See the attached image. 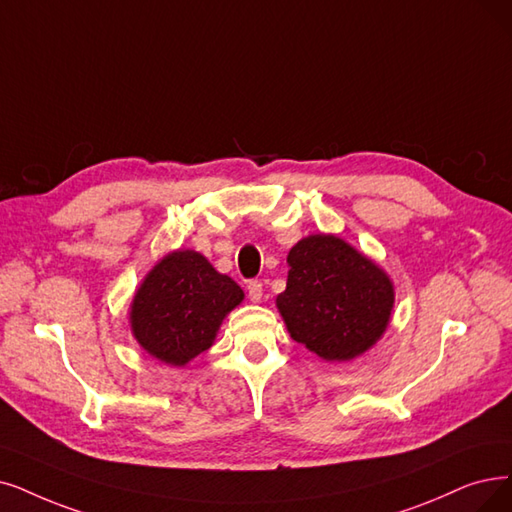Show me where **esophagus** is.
Returning <instances> with one entry per match:
<instances>
[{
  "instance_id": "esophagus-1",
  "label": "esophagus",
  "mask_w": 512,
  "mask_h": 512,
  "mask_svg": "<svg viewBox=\"0 0 512 512\" xmlns=\"http://www.w3.org/2000/svg\"><path fill=\"white\" fill-rule=\"evenodd\" d=\"M248 296L252 302H260L262 300V283L260 281H250L248 283Z\"/></svg>"
}]
</instances>
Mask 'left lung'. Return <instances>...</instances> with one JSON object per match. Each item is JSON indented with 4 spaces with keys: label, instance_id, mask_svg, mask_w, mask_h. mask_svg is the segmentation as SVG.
Wrapping results in <instances>:
<instances>
[{
    "label": "left lung",
    "instance_id": "obj_1",
    "mask_svg": "<svg viewBox=\"0 0 512 512\" xmlns=\"http://www.w3.org/2000/svg\"><path fill=\"white\" fill-rule=\"evenodd\" d=\"M275 300L290 336L330 363L353 361L384 336L395 306L388 273L338 235L302 237Z\"/></svg>",
    "mask_w": 512,
    "mask_h": 512
}]
</instances>
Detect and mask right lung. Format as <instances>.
I'll return each mask as SVG.
<instances>
[{
  "instance_id": "add662e5",
  "label": "right lung",
  "mask_w": 512,
  "mask_h": 512,
  "mask_svg": "<svg viewBox=\"0 0 512 512\" xmlns=\"http://www.w3.org/2000/svg\"><path fill=\"white\" fill-rule=\"evenodd\" d=\"M245 294L195 250H174L155 262L130 302V330L153 359L185 367L208 351L220 325Z\"/></svg>"
}]
</instances>
